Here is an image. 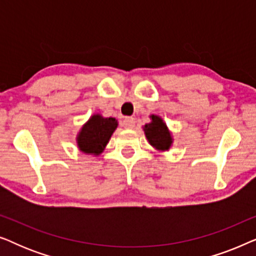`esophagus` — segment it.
I'll list each match as a JSON object with an SVG mask.
<instances>
[{
    "instance_id": "1",
    "label": "esophagus",
    "mask_w": 256,
    "mask_h": 256,
    "mask_svg": "<svg viewBox=\"0 0 256 256\" xmlns=\"http://www.w3.org/2000/svg\"><path fill=\"white\" fill-rule=\"evenodd\" d=\"M122 126L127 129H132L135 127V118H124V122H122Z\"/></svg>"
}]
</instances>
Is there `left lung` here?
<instances>
[{
    "label": "left lung",
    "mask_w": 256,
    "mask_h": 256,
    "mask_svg": "<svg viewBox=\"0 0 256 256\" xmlns=\"http://www.w3.org/2000/svg\"><path fill=\"white\" fill-rule=\"evenodd\" d=\"M150 118H152V122L143 127L149 143L154 148L162 150V152L169 150L171 143H172V138H171L166 124L157 115H152Z\"/></svg>",
    "instance_id": "left-lung-1"
}]
</instances>
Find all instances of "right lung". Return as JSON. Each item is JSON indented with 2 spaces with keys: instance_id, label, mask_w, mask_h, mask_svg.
Here are the masks:
<instances>
[{
  "instance_id": "obj_1",
  "label": "right lung",
  "mask_w": 256,
  "mask_h": 256,
  "mask_svg": "<svg viewBox=\"0 0 256 256\" xmlns=\"http://www.w3.org/2000/svg\"><path fill=\"white\" fill-rule=\"evenodd\" d=\"M118 127V121L114 118H102L99 114L93 115L84 124L79 132L76 143L79 149L85 154L99 155Z\"/></svg>"
}]
</instances>
